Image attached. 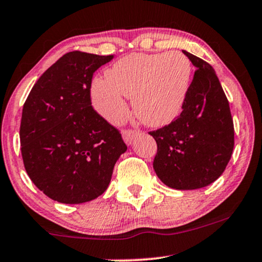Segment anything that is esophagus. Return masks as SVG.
<instances>
[{"label": "esophagus", "instance_id": "34e87169", "mask_svg": "<svg viewBox=\"0 0 262 262\" xmlns=\"http://www.w3.org/2000/svg\"><path fill=\"white\" fill-rule=\"evenodd\" d=\"M138 132L136 130H124L122 131V138H124L126 144H131L136 140Z\"/></svg>", "mask_w": 262, "mask_h": 262}]
</instances>
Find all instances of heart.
Segmentation results:
<instances>
[{
  "mask_svg": "<svg viewBox=\"0 0 262 262\" xmlns=\"http://www.w3.org/2000/svg\"><path fill=\"white\" fill-rule=\"evenodd\" d=\"M191 75V62L179 51L130 54L106 71V78L92 81V104L107 121L120 124L128 115L125 97L132 98L137 118L159 127L180 114Z\"/></svg>",
  "mask_w": 262,
  "mask_h": 262,
  "instance_id": "1",
  "label": "heart"
}]
</instances>
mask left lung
<instances>
[{
  "instance_id": "1",
  "label": "left lung",
  "mask_w": 262,
  "mask_h": 262,
  "mask_svg": "<svg viewBox=\"0 0 262 262\" xmlns=\"http://www.w3.org/2000/svg\"><path fill=\"white\" fill-rule=\"evenodd\" d=\"M183 52L196 67L183 112L149 135L158 147L153 162L157 177L171 189L195 190L222 175L234 147V126L213 67Z\"/></svg>"
}]
</instances>
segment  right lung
<instances>
[{
    "label": "right lung",
    "mask_w": 262,
    "mask_h": 262,
    "mask_svg": "<svg viewBox=\"0 0 262 262\" xmlns=\"http://www.w3.org/2000/svg\"><path fill=\"white\" fill-rule=\"evenodd\" d=\"M114 58L72 51L36 81L23 106L20 146L30 180L61 204H83L109 186L115 163L127 147L93 109V73Z\"/></svg>",
    "instance_id": "add662e5"
}]
</instances>
